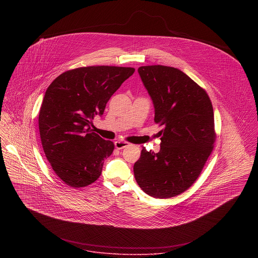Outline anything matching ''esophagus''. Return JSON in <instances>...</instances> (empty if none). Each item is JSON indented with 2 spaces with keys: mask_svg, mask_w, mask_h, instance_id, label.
<instances>
[{
  "mask_svg": "<svg viewBox=\"0 0 258 258\" xmlns=\"http://www.w3.org/2000/svg\"><path fill=\"white\" fill-rule=\"evenodd\" d=\"M114 146H115L116 149L120 150V149H123V148L129 146V143H127V142H123V141H116V142H114Z\"/></svg>",
  "mask_w": 258,
  "mask_h": 258,
  "instance_id": "1",
  "label": "esophagus"
}]
</instances>
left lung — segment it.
Wrapping results in <instances>:
<instances>
[{
  "mask_svg": "<svg viewBox=\"0 0 258 258\" xmlns=\"http://www.w3.org/2000/svg\"><path fill=\"white\" fill-rule=\"evenodd\" d=\"M155 108L160 151L145 148L134 164L139 186L153 198L184 192L200 176L216 140L214 109L207 92L182 71L148 66L138 69Z\"/></svg>",
  "mask_w": 258,
  "mask_h": 258,
  "instance_id": "obj_1",
  "label": "left lung"
}]
</instances>
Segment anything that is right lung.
Here are the masks:
<instances>
[{"label":"right lung","instance_id":"1","mask_svg":"<svg viewBox=\"0 0 258 258\" xmlns=\"http://www.w3.org/2000/svg\"><path fill=\"white\" fill-rule=\"evenodd\" d=\"M134 72L107 66L79 68L60 74L47 87L38 115L41 145L66 184L81 187L100 177L114 144L92 132L91 121L103 115L111 96Z\"/></svg>","mask_w":258,"mask_h":258}]
</instances>
